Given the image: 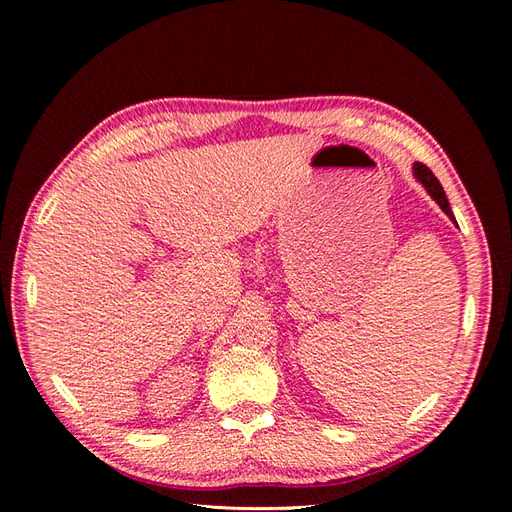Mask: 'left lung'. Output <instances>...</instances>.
<instances>
[{
  "label": "left lung",
  "instance_id": "left-lung-1",
  "mask_svg": "<svg viewBox=\"0 0 512 512\" xmlns=\"http://www.w3.org/2000/svg\"><path fill=\"white\" fill-rule=\"evenodd\" d=\"M412 170H414L416 181L423 183V188L429 192V196H431L433 200H436V203L440 205V209L448 215V218H451V220L455 222V215H453V211H451V205H448V198H446V194H444V188L440 185V181L436 179V175H433L431 170H429L425 164H421V162H414ZM455 224H457V222H455Z\"/></svg>",
  "mask_w": 512,
  "mask_h": 512
}]
</instances>
